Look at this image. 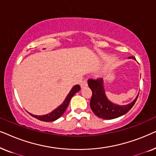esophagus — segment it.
Returning <instances> with one entry per match:
<instances>
[{
    "label": "esophagus",
    "instance_id": "esophagus-1",
    "mask_svg": "<svg viewBox=\"0 0 156 156\" xmlns=\"http://www.w3.org/2000/svg\"><path fill=\"white\" fill-rule=\"evenodd\" d=\"M81 87H82V89L83 88H86V87L88 86V84H87V80H84L82 81V82H81V84H80Z\"/></svg>",
    "mask_w": 156,
    "mask_h": 156
}]
</instances>
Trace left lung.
<instances>
[{
	"instance_id": "1",
	"label": "left lung",
	"mask_w": 156,
	"mask_h": 156,
	"mask_svg": "<svg viewBox=\"0 0 156 156\" xmlns=\"http://www.w3.org/2000/svg\"><path fill=\"white\" fill-rule=\"evenodd\" d=\"M129 58L136 59L135 57ZM88 85L92 91L90 101V107L92 112L99 118L104 119H113L123 116L129 112V111L135 104L138 95L133 101L127 105L119 106L111 102L106 97L104 91V81L102 78L97 80L89 79Z\"/></svg>"
}]
</instances>
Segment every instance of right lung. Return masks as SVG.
Segmentation results:
<instances>
[{
  "label": "right lung",
  "instance_id": "add662e5",
  "mask_svg": "<svg viewBox=\"0 0 156 156\" xmlns=\"http://www.w3.org/2000/svg\"><path fill=\"white\" fill-rule=\"evenodd\" d=\"M81 87L79 84H76L75 86L73 87V88L71 89L70 92L68 94V95L66 97L65 101L60 106H59L57 108H55L54 111H52V112L49 113V114L46 115H42V116H37V115H34L30 113H29L32 116L35 117L38 120L42 121H47V122H50V121H54L57 119H58L59 117L62 116V114L65 113V110L67 109L69 103L71 100L72 97L75 94L80 90Z\"/></svg>",
  "mask_w": 156,
  "mask_h": 156
}]
</instances>
